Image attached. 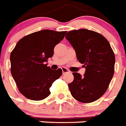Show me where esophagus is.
<instances>
[{"instance_id": "obj_1", "label": "esophagus", "mask_w": 126, "mask_h": 126, "mask_svg": "<svg viewBox=\"0 0 126 126\" xmlns=\"http://www.w3.org/2000/svg\"><path fill=\"white\" fill-rule=\"evenodd\" d=\"M61 69H62V72H63V74H65V73H69V71L68 69L67 68H65V67H61Z\"/></svg>"}]
</instances>
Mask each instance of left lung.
<instances>
[{"mask_svg": "<svg viewBox=\"0 0 126 126\" xmlns=\"http://www.w3.org/2000/svg\"><path fill=\"white\" fill-rule=\"evenodd\" d=\"M65 38L84 64V76L73 73L74 80L68 84L72 96L83 103L97 100L105 93L113 78L115 55L108 40L97 32L86 29L70 31Z\"/></svg>", "mask_w": 126, "mask_h": 126, "instance_id": "left-lung-1", "label": "left lung"}]
</instances>
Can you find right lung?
<instances>
[{
  "label": "right lung",
  "instance_id": "right-lung-1",
  "mask_svg": "<svg viewBox=\"0 0 126 126\" xmlns=\"http://www.w3.org/2000/svg\"><path fill=\"white\" fill-rule=\"evenodd\" d=\"M66 33L43 30L31 33L21 39L12 51L11 74L26 98L37 101L50 95V88L61 77L62 71L51 69L46 62Z\"/></svg>",
  "mask_w": 126,
  "mask_h": 126
}]
</instances>
